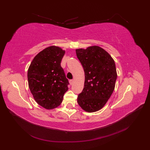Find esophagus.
Here are the masks:
<instances>
[{
	"mask_svg": "<svg viewBox=\"0 0 150 150\" xmlns=\"http://www.w3.org/2000/svg\"><path fill=\"white\" fill-rule=\"evenodd\" d=\"M74 80H73V79L69 80V83H70V84H71V85H72V84H73V83H74Z\"/></svg>",
	"mask_w": 150,
	"mask_h": 150,
	"instance_id": "obj_1",
	"label": "esophagus"
}]
</instances>
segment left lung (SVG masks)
I'll list each match as a JSON object with an SVG mask.
<instances>
[{
    "label": "left lung",
    "mask_w": 150,
    "mask_h": 150,
    "mask_svg": "<svg viewBox=\"0 0 150 150\" xmlns=\"http://www.w3.org/2000/svg\"><path fill=\"white\" fill-rule=\"evenodd\" d=\"M85 75L84 88L78 103L88 112L102 109L115 88L117 72L114 59L105 50L98 46L76 49Z\"/></svg>",
    "instance_id": "8db88e82"
}]
</instances>
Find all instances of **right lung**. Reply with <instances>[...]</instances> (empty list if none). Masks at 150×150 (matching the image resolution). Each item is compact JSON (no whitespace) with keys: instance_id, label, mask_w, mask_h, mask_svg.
Returning <instances> with one entry per match:
<instances>
[{"instance_id":"add662e5","label":"right lung","mask_w":150,"mask_h":150,"mask_svg":"<svg viewBox=\"0 0 150 150\" xmlns=\"http://www.w3.org/2000/svg\"><path fill=\"white\" fill-rule=\"evenodd\" d=\"M64 50L56 46L43 49L32 61L28 71V84L33 98L46 110L58 107L69 84L61 62Z\"/></svg>"}]
</instances>
